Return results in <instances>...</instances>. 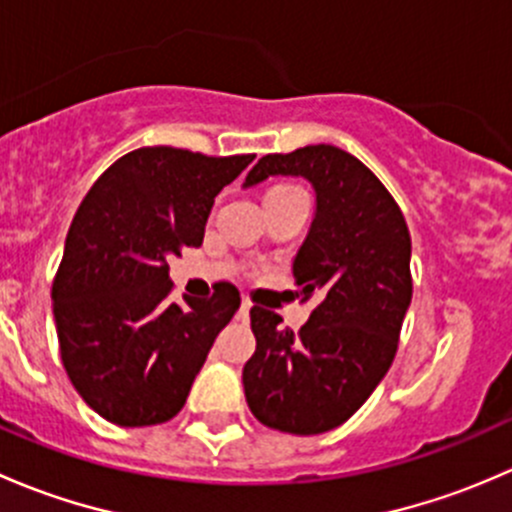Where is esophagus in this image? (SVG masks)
I'll use <instances>...</instances> for the list:
<instances>
[{"mask_svg": "<svg viewBox=\"0 0 512 512\" xmlns=\"http://www.w3.org/2000/svg\"><path fill=\"white\" fill-rule=\"evenodd\" d=\"M250 307H252L250 299H242V302H240V314H242V317H247V314H250Z\"/></svg>", "mask_w": 512, "mask_h": 512, "instance_id": "esophagus-1", "label": "esophagus"}]
</instances>
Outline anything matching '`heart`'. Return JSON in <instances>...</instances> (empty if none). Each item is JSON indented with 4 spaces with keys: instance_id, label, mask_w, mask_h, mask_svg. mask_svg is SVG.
Returning <instances> with one entry per match:
<instances>
[{
    "instance_id": "obj_1",
    "label": "heart",
    "mask_w": 512,
    "mask_h": 512,
    "mask_svg": "<svg viewBox=\"0 0 512 512\" xmlns=\"http://www.w3.org/2000/svg\"><path fill=\"white\" fill-rule=\"evenodd\" d=\"M280 188H285V185H280Z\"/></svg>"
}]
</instances>
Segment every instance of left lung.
Returning <instances> with one entry per match:
<instances>
[{
	"mask_svg": "<svg viewBox=\"0 0 512 512\" xmlns=\"http://www.w3.org/2000/svg\"><path fill=\"white\" fill-rule=\"evenodd\" d=\"M270 175H302L317 193L292 265L297 297H317V307L299 332L270 309H250L257 347L242 384L257 421L314 436L352 418L394 361L414 292L411 235L384 183L342 148L262 156L245 188Z\"/></svg>",
	"mask_w": 512,
	"mask_h": 512,
	"instance_id": "8db88e82",
	"label": "left lung"
}]
</instances>
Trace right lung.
<instances>
[{
  "label": "right lung",
  "instance_id": "right-lung-1",
  "mask_svg": "<svg viewBox=\"0 0 512 512\" xmlns=\"http://www.w3.org/2000/svg\"><path fill=\"white\" fill-rule=\"evenodd\" d=\"M255 156L173 146L126 153L81 200L51 302L59 352L81 399L116 426H156L185 406L240 292L170 302L168 257L203 245L215 195Z\"/></svg>",
  "mask_w": 512,
  "mask_h": 512
}]
</instances>
